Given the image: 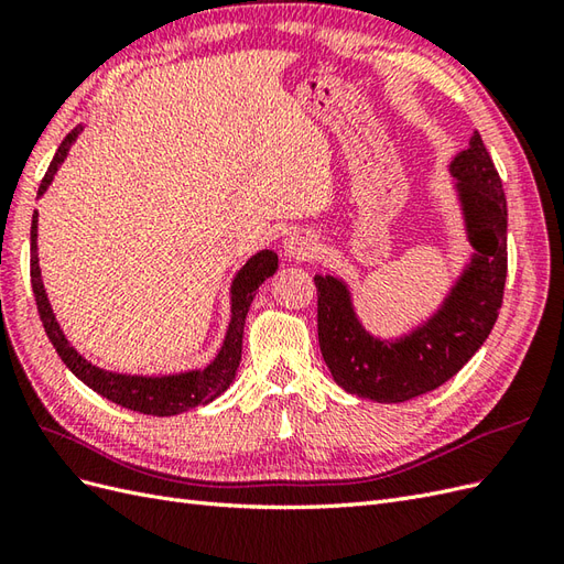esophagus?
I'll list each match as a JSON object with an SVG mask.
<instances>
[{
  "mask_svg": "<svg viewBox=\"0 0 564 564\" xmlns=\"http://www.w3.org/2000/svg\"><path fill=\"white\" fill-rule=\"evenodd\" d=\"M316 245L319 242H316V236L310 234V230H293L283 240V254L288 259H295V262H305L316 252Z\"/></svg>",
  "mask_w": 564,
  "mask_h": 564,
  "instance_id": "esophagus-1",
  "label": "esophagus"
}]
</instances>
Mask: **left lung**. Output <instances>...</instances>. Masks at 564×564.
Returning <instances> with one entry per match:
<instances>
[{"label":"left lung","instance_id":"obj_1","mask_svg":"<svg viewBox=\"0 0 564 564\" xmlns=\"http://www.w3.org/2000/svg\"><path fill=\"white\" fill-rule=\"evenodd\" d=\"M447 171L471 252L426 319L393 338L373 336L359 319L350 283L338 273L314 276L324 362L350 395L405 402L433 391L469 362L498 319L508 276V202L479 131Z\"/></svg>","mask_w":564,"mask_h":564}]
</instances>
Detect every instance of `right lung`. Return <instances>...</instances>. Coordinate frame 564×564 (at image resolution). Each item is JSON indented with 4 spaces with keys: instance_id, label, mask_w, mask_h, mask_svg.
I'll list each match as a JSON object with an SVG mask.
<instances>
[{
    "instance_id": "right-lung-1",
    "label": "right lung",
    "mask_w": 564,
    "mask_h": 564,
    "mask_svg": "<svg viewBox=\"0 0 564 564\" xmlns=\"http://www.w3.org/2000/svg\"><path fill=\"white\" fill-rule=\"evenodd\" d=\"M83 133V126L74 128L64 142L56 150L52 164L45 173V178L40 183L37 197L47 193L50 183L54 181L56 171L62 169L66 162L68 150L74 148V142ZM279 269V254L273 250H259L252 254L248 262H245L238 271L234 281H230V322L226 328V336L219 352L212 359L207 367L191 369V371H178V373H164V377H142V373H119V371H107L99 369L97 365L88 362L74 345L68 343L64 330L56 322L54 310L50 305V297L45 291V283H42V271H40V257H37V212L33 214V226H31V283L37 302V312L42 326L47 330V338L52 340L54 350L59 352L62 362L76 373V377L93 388L95 393L102 398L117 402V405L133 410L140 414H152V416H173L193 410L197 405H207V402L219 398L230 383L236 381V371L240 365L242 355V328H245V316L254 300V293L259 291L269 276H273Z\"/></svg>"
}]
</instances>
